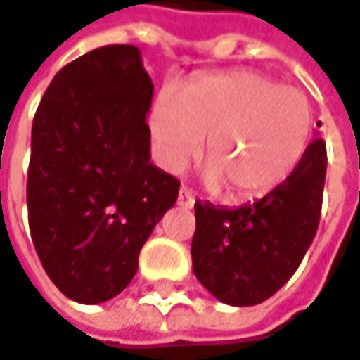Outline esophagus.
I'll return each mask as SVG.
<instances>
[{
    "mask_svg": "<svg viewBox=\"0 0 360 360\" xmlns=\"http://www.w3.org/2000/svg\"><path fill=\"white\" fill-rule=\"evenodd\" d=\"M178 205L180 207H184V209H193L194 205V196L191 191H186V188H182L180 194H178Z\"/></svg>",
    "mask_w": 360,
    "mask_h": 360,
    "instance_id": "esophagus-1",
    "label": "esophagus"
}]
</instances>
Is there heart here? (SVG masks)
Here are the masks:
<instances>
[{
	"mask_svg": "<svg viewBox=\"0 0 360 360\" xmlns=\"http://www.w3.org/2000/svg\"><path fill=\"white\" fill-rule=\"evenodd\" d=\"M311 104L254 71L209 75L180 100L162 91L151 106V133L162 166L180 174L207 141L205 180L231 200L262 196L295 172L311 137Z\"/></svg>",
	"mask_w": 360,
	"mask_h": 360,
	"instance_id": "obj_1",
	"label": "heart"
}]
</instances>
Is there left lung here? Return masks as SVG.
Returning <instances> with one entry per match:
<instances>
[{
	"mask_svg": "<svg viewBox=\"0 0 360 360\" xmlns=\"http://www.w3.org/2000/svg\"><path fill=\"white\" fill-rule=\"evenodd\" d=\"M326 143L314 139L291 178L252 205L194 202L193 270L221 303L250 307L299 269L316 238L326 182Z\"/></svg>",
	"mask_w": 360,
	"mask_h": 360,
	"instance_id": "left-lung-1",
	"label": "left lung"
}]
</instances>
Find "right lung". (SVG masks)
<instances>
[{"label": "right lung", "mask_w": 360, "mask_h": 360, "mask_svg": "<svg viewBox=\"0 0 360 360\" xmlns=\"http://www.w3.org/2000/svg\"><path fill=\"white\" fill-rule=\"evenodd\" d=\"M153 84L131 44L65 65L32 122L28 223L42 269L65 297L104 303L135 276L139 252L178 198L151 164Z\"/></svg>", "instance_id": "right-lung-1"}]
</instances>
